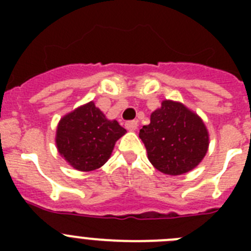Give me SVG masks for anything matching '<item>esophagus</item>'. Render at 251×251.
Masks as SVG:
<instances>
[{"instance_id": "obj_1", "label": "esophagus", "mask_w": 251, "mask_h": 251, "mask_svg": "<svg viewBox=\"0 0 251 251\" xmlns=\"http://www.w3.org/2000/svg\"><path fill=\"white\" fill-rule=\"evenodd\" d=\"M137 126H138V122L137 121H128L126 122V128L128 130H136L137 129Z\"/></svg>"}]
</instances>
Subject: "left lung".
I'll return each instance as SVG.
<instances>
[{
    "mask_svg": "<svg viewBox=\"0 0 251 251\" xmlns=\"http://www.w3.org/2000/svg\"><path fill=\"white\" fill-rule=\"evenodd\" d=\"M148 159L158 171L177 176L191 171L205 157L208 134L205 124L185 105L162 101L151 114V123L139 130Z\"/></svg>",
    "mask_w": 251,
    "mask_h": 251,
    "instance_id": "obj_1",
    "label": "left lung"
}]
</instances>
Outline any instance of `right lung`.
Instances as JSON below:
<instances>
[{"instance_id": "right-lung-1", "label": "right lung", "mask_w": 251, "mask_h": 251, "mask_svg": "<svg viewBox=\"0 0 251 251\" xmlns=\"http://www.w3.org/2000/svg\"><path fill=\"white\" fill-rule=\"evenodd\" d=\"M126 133L117 121H108L93 101L65 115L59 123L60 154L79 171H93L108 161L115 142Z\"/></svg>"}]
</instances>
